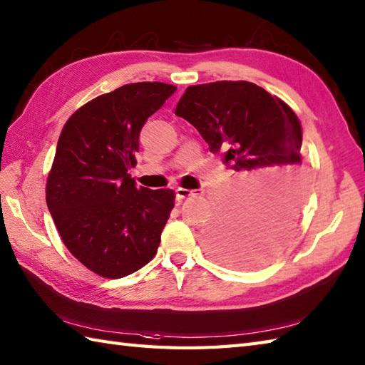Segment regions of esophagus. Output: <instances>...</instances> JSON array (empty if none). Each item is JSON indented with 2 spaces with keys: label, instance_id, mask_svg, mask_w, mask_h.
<instances>
[{
  "label": "esophagus",
  "instance_id": "34e87169",
  "mask_svg": "<svg viewBox=\"0 0 365 365\" xmlns=\"http://www.w3.org/2000/svg\"><path fill=\"white\" fill-rule=\"evenodd\" d=\"M197 195L196 191H191V190H185V188H178L175 190V196L178 200H185V199H190V197H195Z\"/></svg>",
  "mask_w": 365,
  "mask_h": 365
}]
</instances>
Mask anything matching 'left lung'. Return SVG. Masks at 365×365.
<instances>
[{"label":"left lung","instance_id":"left-lung-1","mask_svg":"<svg viewBox=\"0 0 365 365\" xmlns=\"http://www.w3.org/2000/svg\"><path fill=\"white\" fill-rule=\"evenodd\" d=\"M175 114L234 170L218 220L205 232L208 251L235 268L274 257L297 227L307 192L297 114L250 81L190 86Z\"/></svg>","mask_w":365,"mask_h":365}]
</instances>
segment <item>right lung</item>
Segmentation results:
<instances>
[{
	"label": "right lung",
	"mask_w": 365,
	"mask_h": 365,
	"mask_svg": "<svg viewBox=\"0 0 365 365\" xmlns=\"http://www.w3.org/2000/svg\"><path fill=\"white\" fill-rule=\"evenodd\" d=\"M175 89L125 84L76 110L61 131L46 205L67 250L98 276H128L157 254L175 195L138 188L128 169L145 120Z\"/></svg>",
	"instance_id": "1"
}]
</instances>
